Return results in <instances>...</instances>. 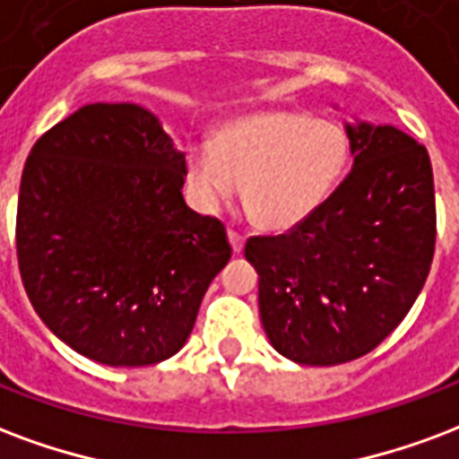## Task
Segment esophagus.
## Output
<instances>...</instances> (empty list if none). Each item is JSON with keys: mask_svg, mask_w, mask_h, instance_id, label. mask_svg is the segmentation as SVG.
Wrapping results in <instances>:
<instances>
[{"mask_svg": "<svg viewBox=\"0 0 459 459\" xmlns=\"http://www.w3.org/2000/svg\"><path fill=\"white\" fill-rule=\"evenodd\" d=\"M229 240H230V247H233V253H240L243 246H246V238L240 236L238 230H233V229H229Z\"/></svg>", "mask_w": 459, "mask_h": 459, "instance_id": "1", "label": "esophagus"}]
</instances>
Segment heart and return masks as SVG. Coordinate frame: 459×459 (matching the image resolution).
<instances>
[{
  "mask_svg": "<svg viewBox=\"0 0 459 459\" xmlns=\"http://www.w3.org/2000/svg\"><path fill=\"white\" fill-rule=\"evenodd\" d=\"M186 179L206 209L238 192L263 229L287 230L324 206L348 172L351 138L338 121L301 111H253L186 148Z\"/></svg>",
  "mask_w": 459,
  "mask_h": 459,
  "instance_id": "b5f03b06",
  "label": "heart"
}]
</instances>
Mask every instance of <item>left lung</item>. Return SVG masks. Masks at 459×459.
I'll use <instances>...</instances> for the list:
<instances>
[{
    "mask_svg": "<svg viewBox=\"0 0 459 459\" xmlns=\"http://www.w3.org/2000/svg\"><path fill=\"white\" fill-rule=\"evenodd\" d=\"M345 131L355 162L331 199L287 233L246 243L264 333L299 365L375 351L413 307L436 250L429 151L394 126Z\"/></svg>",
    "mask_w": 459,
    "mask_h": 459,
    "instance_id": "left-lung-1",
    "label": "left lung"
}]
</instances>
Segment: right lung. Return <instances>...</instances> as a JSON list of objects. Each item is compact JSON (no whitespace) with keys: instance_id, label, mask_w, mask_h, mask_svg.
<instances>
[{"instance_id":"add662e5","label":"right lung","mask_w":459,"mask_h":459,"mask_svg":"<svg viewBox=\"0 0 459 459\" xmlns=\"http://www.w3.org/2000/svg\"><path fill=\"white\" fill-rule=\"evenodd\" d=\"M185 152L138 104H87L23 165L16 257L36 314L111 368L172 358L230 260L226 226L182 196Z\"/></svg>"}]
</instances>
